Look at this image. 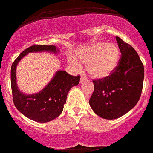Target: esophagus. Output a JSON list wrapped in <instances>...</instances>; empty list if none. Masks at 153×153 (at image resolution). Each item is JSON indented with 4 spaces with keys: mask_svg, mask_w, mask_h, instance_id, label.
<instances>
[{
    "mask_svg": "<svg viewBox=\"0 0 153 153\" xmlns=\"http://www.w3.org/2000/svg\"><path fill=\"white\" fill-rule=\"evenodd\" d=\"M86 77H85V75H82L81 76V80H80V83H83V82H85V81H86Z\"/></svg>",
    "mask_w": 153,
    "mask_h": 153,
    "instance_id": "34e87169",
    "label": "esophagus"
}]
</instances>
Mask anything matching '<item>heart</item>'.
Here are the masks:
<instances>
[{
	"label": "heart",
	"instance_id": "1",
	"mask_svg": "<svg viewBox=\"0 0 153 153\" xmlns=\"http://www.w3.org/2000/svg\"><path fill=\"white\" fill-rule=\"evenodd\" d=\"M81 62L88 63L87 69L92 78L103 79L110 76L118 67L120 60V51L115 44L97 42L77 54ZM71 63L76 67L80 64L75 59Z\"/></svg>",
	"mask_w": 153,
	"mask_h": 153
}]
</instances>
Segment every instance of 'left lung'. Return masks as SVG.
<instances>
[{
  "label": "left lung",
  "instance_id": "1",
  "mask_svg": "<svg viewBox=\"0 0 153 153\" xmlns=\"http://www.w3.org/2000/svg\"><path fill=\"white\" fill-rule=\"evenodd\" d=\"M122 56L115 72L106 78L94 80L89 100L95 113L105 119H115L132 109L139 101L144 79V67L137 53L116 37Z\"/></svg>",
  "mask_w": 153,
  "mask_h": 153
}]
</instances>
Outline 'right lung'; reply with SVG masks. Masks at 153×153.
<instances>
[{
    "instance_id": "right-lung-1",
    "label": "right lung",
    "mask_w": 153,
    "mask_h": 153,
    "mask_svg": "<svg viewBox=\"0 0 153 153\" xmlns=\"http://www.w3.org/2000/svg\"><path fill=\"white\" fill-rule=\"evenodd\" d=\"M43 51L56 53L59 50L54 45L29 47L15 59L11 66L10 75L13 100L16 108L27 118L41 123L51 122L62 113L68 91L72 87L78 85L81 78L80 75L73 76L65 71L59 70L40 92L34 94H25L21 92L16 84V65L28 53Z\"/></svg>"
}]
</instances>
